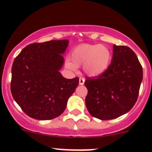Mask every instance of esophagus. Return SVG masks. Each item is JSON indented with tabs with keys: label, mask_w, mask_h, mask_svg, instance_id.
I'll use <instances>...</instances> for the list:
<instances>
[{
	"label": "esophagus",
	"mask_w": 152,
	"mask_h": 152,
	"mask_svg": "<svg viewBox=\"0 0 152 152\" xmlns=\"http://www.w3.org/2000/svg\"><path fill=\"white\" fill-rule=\"evenodd\" d=\"M85 79L84 78H80L79 79V85H83L85 84Z\"/></svg>",
	"instance_id": "esophagus-1"
}]
</instances>
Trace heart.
<instances>
[{
    "label": "heart",
    "mask_w": 152,
    "mask_h": 152,
    "mask_svg": "<svg viewBox=\"0 0 152 152\" xmlns=\"http://www.w3.org/2000/svg\"><path fill=\"white\" fill-rule=\"evenodd\" d=\"M71 61L67 59L65 65L71 70L83 65L85 74L98 76L104 73L110 65L112 53L110 49L102 45L84 44L73 49L70 54Z\"/></svg>",
    "instance_id": "b5f03b06"
}]
</instances>
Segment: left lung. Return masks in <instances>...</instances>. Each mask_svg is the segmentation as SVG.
I'll use <instances>...</instances> for the list:
<instances>
[{"label": "left lung", "mask_w": 152, "mask_h": 152, "mask_svg": "<svg viewBox=\"0 0 152 152\" xmlns=\"http://www.w3.org/2000/svg\"><path fill=\"white\" fill-rule=\"evenodd\" d=\"M142 68L134 52L113 45L111 64L96 79L87 78L85 104L89 113L100 120L117 118L128 113L138 97Z\"/></svg>", "instance_id": "left-lung-1"}]
</instances>
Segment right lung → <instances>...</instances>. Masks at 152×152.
<instances>
[{
	"label": "right lung",
	"instance_id": "1",
	"mask_svg": "<svg viewBox=\"0 0 152 152\" xmlns=\"http://www.w3.org/2000/svg\"><path fill=\"white\" fill-rule=\"evenodd\" d=\"M69 41L50 40L24 48L12 67L11 92L29 117L50 120L62 114L79 78L65 79L59 70Z\"/></svg>",
	"mask_w": 152,
	"mask_h": 152
}]
</instances>
